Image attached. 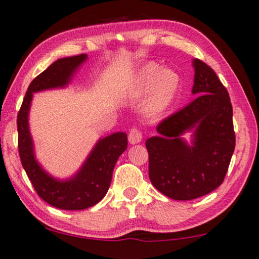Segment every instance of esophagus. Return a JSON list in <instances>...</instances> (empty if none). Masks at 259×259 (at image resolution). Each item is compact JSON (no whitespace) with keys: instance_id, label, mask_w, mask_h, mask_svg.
<instances>
[{"instance_id":"1","label":"esophagus","mask_w":259,"mask_h":259,"mask_svg":"<svg viewBox=\"0 0 259 259\" xmlns=\"http://www.w3.org/2000/svg\"><path fill=\"white\" fill-rule=\"evenodd\" d=\"M142 140V134L139 130L132 128L128 134V141L131 145H135V143H139Z\"/></svg>"}]
</instances>
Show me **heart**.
Returning a JSON list of instances; mask_svg holds the SVG:
<instances>
[{"label":"heart","instance_id":"heart-1","mask_svg":"<svg viewBox=\"0 0 259 259\" xmlns=\"http://www.w3.org/2000/svg\"><path fill=\"white\" fill-rule=\"evenodd\" d=\"M180 84V75L175 70L148 65L135 75L131 90L137 96L148 94L143 104V114L147 119L155 120L161 118L172 104Z\"/></svg>","mask_w":259,"mask_h":259}]
</instances>
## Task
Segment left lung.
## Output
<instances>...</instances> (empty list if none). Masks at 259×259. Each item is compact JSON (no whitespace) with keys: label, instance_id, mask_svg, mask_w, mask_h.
Wrapping results in <instances>:
<instances>
[{"label":"left lung","instance_id":"1","mask_svg":"<svg viewBox=\"0 0 259 259\" xmlns=\"http://www.w3.org/2000/svg\"><path fill=\"white\" fill-rule=\"evenodd\" d=\"M192 95L184 109L164 119L147 139L149 178L175 200H192L222 184L235 149L233 107L214 70L193 59ZM191 133L190 142L182 135Z\"/></svg>","mask_w":259,"mask_h":259}]
</instances>
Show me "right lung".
<instances>
[{"instance_id": "obj_1", "label": "right lung", "mask_w": 259, "mask_h": 259, "mask_svg": "<svg viewBox=\"0 0 259 259\" xmlns=\"http://www.w3.org/2000/svg\"><path fill=\"white\" fill-rule=\"evenodd\" d=\"M87 60L88 55L79 54L58 59L52 63L30 83L17 116L18 150L27 177L42 200L66 210L89 208L105 197L112 180L114 165L127 148L125 132H116L99 138L78 170L67 178L51 175L35 156L34 142L29 125L33 94L67 88Z\"/></svg>"}]
</instances>
